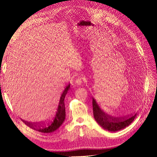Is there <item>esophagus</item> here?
Masks as SVG:
<instances>
[{"label":"esophagus","mask_w":157,"mask_h":157,"mask_svg":"<svg viewBox=\"0 0 157 157\" xmlns=\"http://www.w3.org/2000/svg\"><path fill=\"white\" fill-rule=\"evenodd\" d=\"M85 81V78L83 76H79L75 81L76 85H81L82 84V83H83V81Z\"/></svg>","instance_id":"1"}]
</instances>
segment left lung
Listing matches in <instances>:
<instances>
[{
  "label": "left lung",
  "mask_w": 157,
  "mask_h": 157,
  "mask_svg": "<svg viewBox=\"0 0 157 157\" xmlns=\"http://www.w3.org/2000/svg\"><path fill=\"white\" fill-rule=\"evenodd\" d=\"M93 113L95 121L104 129L111 132H116L128 126L136 118L137 113L122 118H115L105 114L98 106L95 100L92 98Z\"/></svg>",
  "instance_id": "left-lung-1"
}]
</instances>
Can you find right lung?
Here are the masks:
<instances>
[{"label":"right lung","mask_w":157,"mask_h":157,"mask_svg":"<svg viewBox=\"0 0 157 157\" xmlns=\"http://www.w3.org/2000/svg\"><path fill=\"white\" fill-rule=\"evenodd\" d=\"M70 85H68L65 88L63 94L61 95L60 100L59 102V107H58L57 111L55 116L49 121L47 122H41L39 123H32L28 122L27 121H23V122L29 127L30 128L37 130L40 132L43 133H51L59 128L63 123L65 118V109L64 104V98L67 94L68 90L69 89Z\"/></svg>","instance_id":"add662e5"}]
</instances>
